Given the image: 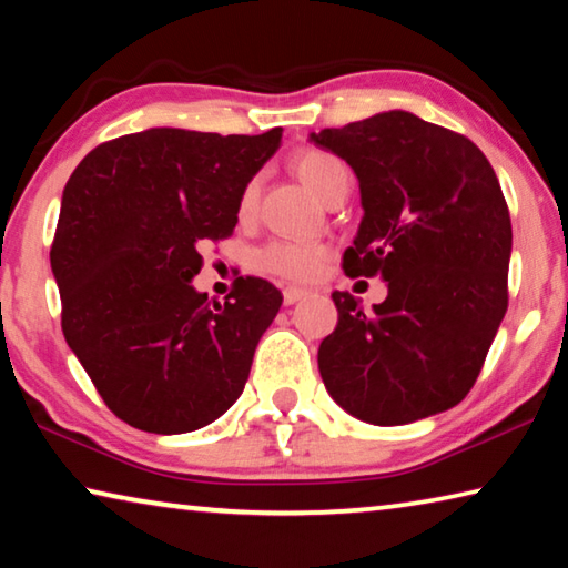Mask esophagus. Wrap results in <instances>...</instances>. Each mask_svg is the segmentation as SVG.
<instances>
[{"instance_id":"34e87169","label":"esophagus","mask_w":568,"mask_h":568,"mask_svg":"<svg viewBox=\"0 0 568 568\" xmlns=\"http://www.w3.org/2000/svg\"><path fill=\"white\" fill-rule=\"evenodd\" d=\"M307 295V291H303V287H285V291H283V303L285 305H293V303H297V301H301V297H305Z\"/></svg>"}]
</instances>
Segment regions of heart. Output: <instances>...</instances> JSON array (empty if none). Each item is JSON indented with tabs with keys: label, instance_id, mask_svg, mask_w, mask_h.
<instances>
[{
	"label": "heart",
	"instance_id": "obj_1",
	"mask_svg": "<svg viewBox=\"0 0 568 568\" xmlns=\"http://www.w3.org/2000/svg\"><path fill=\"white\" fill-rule=\"evenodd\" d=\"M293 168L297 178L303 180V185L313 192V195H323L325 185H328L335 172L345 170L343 162L331 155V152L323 150H303L297 152L293 160ZM255 200V187L250 185L243 192V200H240V207L247 210ZM325 255V247L318 243H311V240H293V237H281L265 243L255 253V267L263 273H271L277 277H287V281H307Z\"/></svg>",
	"mask_w": 568,
	"mask_h": 568
}]
</instances>
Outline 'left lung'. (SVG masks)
Segmentation results:
<instances>
[{
	"label": "left lung",
	"instance_id": "1",
	"mask_svg": "<svg viewBox=\"0 0 568 568\" xmlns=\"http://www.w3.org/2000/svg\"><path fill=\"white\" fill-rule=\"evenodd\" d=\"M311 142L348 162L361 185L363 220L343 271L388 285L373 313L333 293L338 325L318 348L325 388L373 426L454 408L508 307L511 217L491 162L464 134L406 110L311 132Z\"/></svg>",
	"mask_w": 568,
	"mask_h": 568
}]
</instances>
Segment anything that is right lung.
<instances>
[{
  "label": "right lung",
  "mask_w": 568,
  "mask_h": 568,
  "mask_svg": "<svg viewBox=\"0 0 568 568\" xmlns=\"http://www.w3.org/2000/svg\"><path fill=\"white\" fill-rule=\"evenodd\" d=\"M281 138L152 128L102 142L67 180L50 250L62 333L132 428L190 434L243 393L283 295L237 277L220 305L192 277L200 247L233 235L247 182Z\"/></svg>",
  "instance_id": "add662e5"
}]
</instances>
